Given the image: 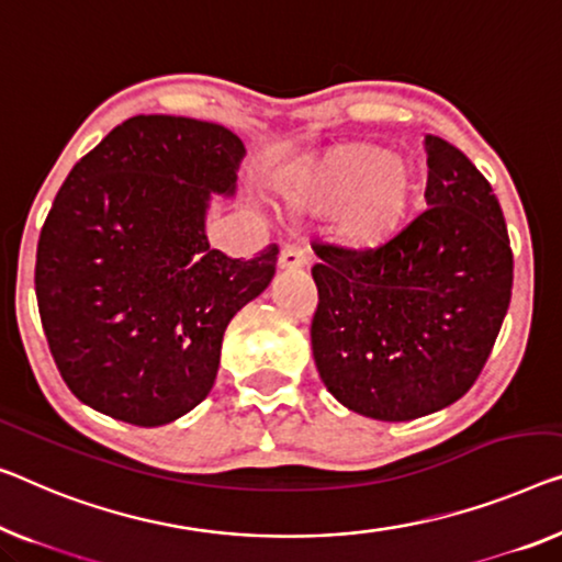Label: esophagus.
<instances>
[{"label": "esophagus", "instance_id": "obj_1", "mask_svg": "<svg viewBox=\"0 0 562 562\" xmlns=\"http://www.w3.org/2000/svg\"><path fill=\"white\" fill-rule=\"evenodd\" d=\"M305 249L300 245H284L282 252H280V270H300V267L305 265Z\"/></svg>", "mask_w": 562, "mask_h": 562}]
</instances>
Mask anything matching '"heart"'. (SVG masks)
I'll return each instance as SVG.
<instances>
[{"mask_svg": "<svg viewBox=\"0 0 562 562\" xmlns=\"http://www.w3.org/2000/svg\"><path fill=\"white\" fill-rule=\"evenodd\" d=\"M412 169L375 146H340L290 176V196L310 212L335 214V237L356 252L386 247L412 214Z\"/></svg>", "mask_w": 562, "mask_h": 562, "instance_id": "heart-1", "label": "heart"}]
</instances>
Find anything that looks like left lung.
Masks as SVG:
<instances>
[{
	"label": "left lung",
	"mask_w": 562,
	"mask_h": 562,
	"mask_svg": "<svg viewBox=\"0 0 562 562\" xmlns=\"http://www.w3.org/2000/svg\"><path fill=\"white\" fill-rule=\"evenodd\" d=\"M426 204L386 247L313 245L315 366L350 412L408 422L480 379L513 297V247L490 181L426 136Z\"/></svg>",
	"instance_id": "1"
}]
</instances>
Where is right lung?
<instances>
[{"mask_svg": "<svg viewBox=\"0 0 562 562\" xmlns=\"http://www.w3.org/2000/svg\"><path fill=\"white\" fill-rule=\"evenodd\" d=\"M241 156L224 125L136 115L67 173L40 232L35 292L49 353L82 404L161 426L209 396L224 330L280 255L209 247V196L232 194Z\"/></svg>", "mask_w": 562, "mask_h": 562, "instance_id": "add662e5", "label": "right lung"}]
</instances>
